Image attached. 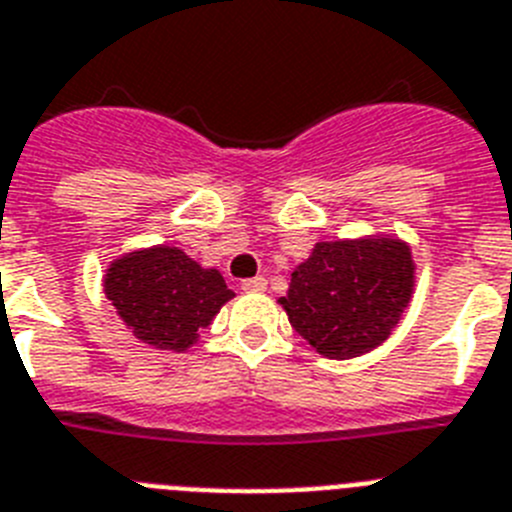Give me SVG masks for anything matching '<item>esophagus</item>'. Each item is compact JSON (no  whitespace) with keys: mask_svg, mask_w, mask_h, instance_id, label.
Segmentation results:
<instances>
[{"mask_svg":"<svg viewBox=\"0 0 512 512\" xmlns=\"http://www.w3.org/2000/svg\"><path fill=\"white\" fill-rule=\"evenodd\" d=\"M268 288V281L262 275H255V278H247L242 281V291H265Z\"/></svg>","mask_w":512,"mask_h":512,"instance_id":"1","label":"esophagus"}]
</instances>
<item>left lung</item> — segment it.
I'll use <instances>...</instances> for the list:
<instances>
[{
	"label": "left lung",
	"instance_id": "obj_1",
	"mask_svg": "<svg viewBox=\"0 0 512 512\" xmlns=\"http://www.w3.org/2000/svg\"><path fill=\"white\" fill-rule=\"evenodd\" d=\"M415 265L397 239L319 242L293 270L281 304L293 330L327 358H355L386 340L410 304Z\"/></svg>",
	"mask_w": 512,
	"mask_h": 512
}]
</instances>
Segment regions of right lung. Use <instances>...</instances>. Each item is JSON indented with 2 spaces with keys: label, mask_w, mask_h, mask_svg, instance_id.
<instances>
[{
  "label": "right lung",
  "mask_w": 512,
  "mask_h": 512,
  "mask_svg": "<svg viewBox=\"0 0 512 512\" xmlns=\"http://www.w3.org/2000/svg\"><path fill=\"white\" fill-rule=\"evenodd\" d=\"M105 293L128 330L162 350H185L234 296L219 270H203L175 247L131 252L105 275Z\"/></svg>",
  "instance_id": "add662e5"
}]
</instances>
